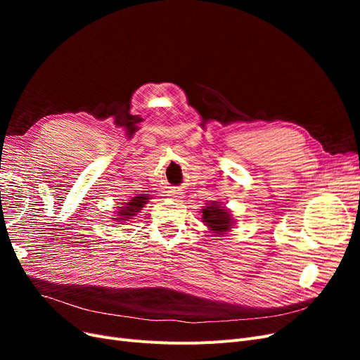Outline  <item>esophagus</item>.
Listing matches in <instances>:
<instances>
[{
	"mask_svg": "<svg viewBox=\"0 0 360 360\" xmlns=\"http://www.w3.org/2000/svg\"><path fill=\"white\" fill-rule=\"evenodd\" d=\"M168 197H171V198L179 201V200L183 198V195H181V192H179V191H169V192H168Z\"/></svg>",
	"mask_w": 360,
	"mask_h": 360,
	"instance_id": "34e87169",
	"label": "esophagus"
}]
</instances>
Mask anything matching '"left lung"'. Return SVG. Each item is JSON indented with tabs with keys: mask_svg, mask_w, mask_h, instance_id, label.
<instances>
[{
	"mask_svg": "<svg viewBox=\"0 0 360 360\" xmlns=\"http://www.w3.org/2000/svg\"><path fill=\"white\" fill-rule=\"evenodd\" d=\"M202 222H205V225L210 228V231L217 237L230 231L233 226L230 212L216 201H212V204L205 205V209H202Z\"/></svg>",
	"mask_w": 360,
	"mask_h": 360,
	"instance_id": "1",
	"label": "left lung"
}]
</instances>
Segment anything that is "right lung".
Returning a JSON list of instances; mask_svg holds the SVG:
<instances>
[{
    "label": "right lung",
    "mask_w": 360,
    "mask_h": 360,
    "mask_svg": "<svg viewBox=\"0 0 360 360\" xmlns=\"http://www.w3.org/2000/svg\"><path fill=\"white\" fill-rule=\"evenodd\" d=\"M150 198H147V195H141V197H134L132 200H129V202H124L123 207H120V212H115L118 217H114L115 222L120 221H127L132 219L130 216H135L141 209H143L144 204H147Z\"/></svg>",
    "instance_id": "obj_1"
}]
</instances>
